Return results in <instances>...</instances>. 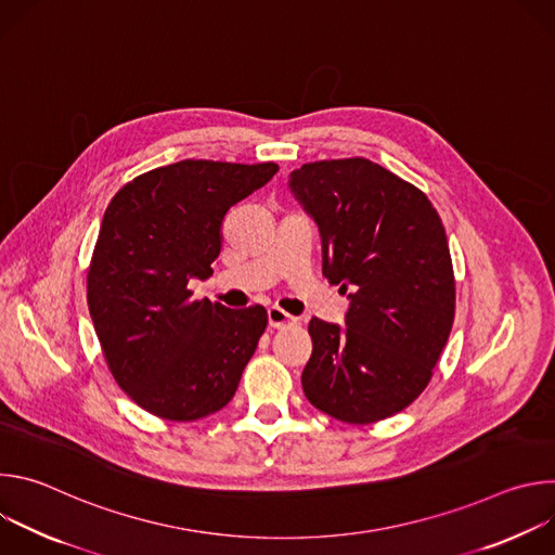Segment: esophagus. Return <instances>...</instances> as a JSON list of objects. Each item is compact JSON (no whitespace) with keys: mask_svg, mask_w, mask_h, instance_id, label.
Here are the masks:
<instances>
[{"mask_svg":"<svg viewBox=\"0 0 555 555\" xmlns=\"http://www.w3.org/2000/svg\"><path fill=\"white\" fill-rule=\"evenodd\" d=\"M268 321H270V327H274V330H283V327H289V325L296 323L294 315H289L281 307H270L268 309Z\"/></svg>","mask_w":555,"mask_h":555,"instance_id":"34e87169","label":"esophagus"}]
</instances>
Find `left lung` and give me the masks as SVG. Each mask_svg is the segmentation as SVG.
<instances>
[{"label":"left lung","instance_id":"left-lung-1","mask_svg":"<svg viewBox=\"0 0 555 555\" xmlns=\"http://www.w3.org/2000/svg\"><path fill=\"white\" fill-rule=\"evenodd\" d=\"M289 189L319 223L323 274L353 289L345 330L309 321L305 398L345 424L382 422L420 398L454 323L446 228L424 191L366 157L302 165Z\"/></svg>","mask_w":555,"mask_h":555}]
</instances>
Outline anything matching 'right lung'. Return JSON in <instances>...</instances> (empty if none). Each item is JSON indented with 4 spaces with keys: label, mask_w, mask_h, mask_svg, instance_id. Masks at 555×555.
<instances>
[{
    "label": "right lung",
    "mask_w": 555,
    "mask_h": 555,
    "mask_svg": "<svg viewBox=\"0 0 555 555\" xmlns=\"http://www.w3.org/2000/svg\"><path fill=\"white\" fill-rule=\"evenodd\" d=\"M279 171L274 163L182 160L109 202L88 270V307L116 384L146 413L195 422L221 411L268 327L261 305L193 298L221 250V221Z\"/></svg>",
    "instance_id": "1"
}]
</instances>
